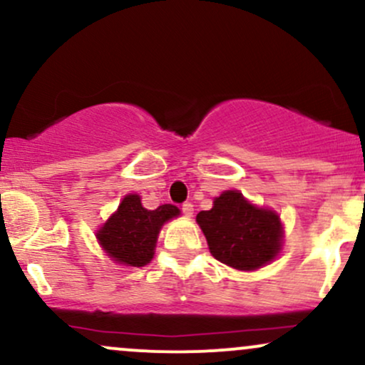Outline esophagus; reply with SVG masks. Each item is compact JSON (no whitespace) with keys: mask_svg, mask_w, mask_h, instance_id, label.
I'll return each mask as SVG.
<instances>
[{"mask_svg":"<svg viewBox=\"0 0 365 365\" xmlns=\"http://www.w3.org/2000/svg\"><path fill=\"white\" fill-rule=\"evenodd\" d=\"M182 212L185 216H192V212H194V204H192V202H183L182 204Z\"/></svg>","mask_w":365,"mask_h":365,"instance_id":"obj_1","label":"esophagus"}]
</instances>
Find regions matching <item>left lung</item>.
<instances>
[{
	"label": "left lung",
	"mask_w": 365,
	"mask_h": 365,
	"mask_svg": "<svg viewBox=\"0 0 365 365\" xmlns=\"http://www.w3.org/2000/svg\"><path fill=\"white\" fill-rule=\"evenodd\" d=\"M209 250L220 262L252 271L273 261L282 245L278 215L247 202L237 190L215 199V206L197 215Z\"/></svg>",
	"instance_id": "left-lung-1"
}]
</instances>
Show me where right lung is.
<instances>
[{"label":"right lung","mask_w":365,"mask_h":365,"mask_svg":"<svg viewBox=\"0 0 365 365\" xmlns=\"http://www.w3.org/2000/svg\"><path fill=\"white\" fill-rule=\"evenodd\" d=\"M178 212L171 204H163L149 211L142 207L139 195H127L121 200L118 211L99 230L98 240L116 262L145 266L153 259L159 228Z\"/></svg>","instance_id":"right-lung-1"}]
</instances>
